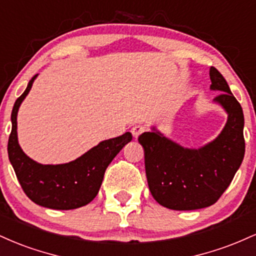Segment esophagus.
Listing matches in <instances>:
<instances>
[{"mask_svg":"<svg viewBox=\"0 0 256 256\" xmlns=\"http://www.w3.org/2000/svg\"><path fill=\"white\" fill-rule=\"evenodd\" d=\"M146 130V128L144 125L138 124V125H134V128H132L131 132H132V134H134V137H138L140 134H143V132H144Z\"/></svg>","mask_w":256,"mask_h":256,"instance_id":"1","label":"esophagus"}]
</instances>
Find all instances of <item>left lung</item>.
Segmentation results:
<instances>
[{"instance_id": "obj_1", "label": "left lung", "mask_w": 256, "mask_h": 256, "mask_svg": "<svg viewBox=\"0 0 256 256\" xmlns=\"http://www.w3.org/2000/svg\"><path fill=\"white\" fill-rule=\"evenodd\" d=\"M210 89L228 118L224 130L201 149H186L160 132H144L138 142L144 149L146 174L152 198L164 207L192 210L216 204L230 185L246 152L244 116L225 78L210 67Z\"/></svg>"}]
</instances>
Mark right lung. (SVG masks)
Returning a JSON list of instances; mask_svg holds the SVG:
<instances>
[{"label":"right lung","mask_w":256,"mask_h":256,"mask_svg":"<svg viewBox=\"0 0 256 256\" xmlns=\"http://www.w3.org/2000/svg\"><path fill=\"white\" fill-rule=\"evenodd\" d=\"M16 98L12 110V132L8 140V156L16 178L28 198L50 210H76L92 201L102 184L106 168L122 146L132 140L130 132L104 140L77 160L64 165H40L20 148L16 136V114L30 91L34 78Z\"/></svg>","instance_id":"add662e5"}]
</instances>
